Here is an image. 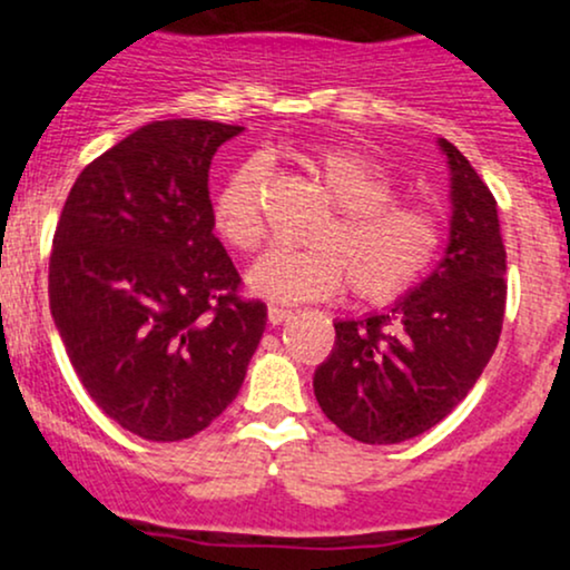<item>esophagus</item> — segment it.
Instances as JSON below:
<instances>
[{
    "label": "esophagus",
    "instance_id": "esophagus-1",
    "mask_svg": "<svg viewBox=\"0 0 570 570\" xmlns=\"http://www.w3.org/2000/svg\"><path fill=\"white\" fill-rule=\"evenodd\" d=\"M289 318H292L289 307H281V305H271V307H267V322H271L273 326L289 322Z\"/></svg>",
    "mask_w": 570,
    "mask_h": 570
}]
</instances>
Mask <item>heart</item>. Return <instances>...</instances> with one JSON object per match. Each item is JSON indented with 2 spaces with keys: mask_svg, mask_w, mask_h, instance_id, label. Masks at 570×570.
Wrapping results in <instances>:
<instances>
[{
  "mask_svg": "<svg viewBox=\"0 0 570 570\" xmlns=\"http://www.w3.org/2000/svg\"><path fill=\"white\" fill-rule=\"evenodd\" d=\"M299 166L332 206L311 233V248L271 252L248 271V286L278 303H307L348 289L362 303H389L421 284L444 244V222L417 203L399 200L394 176L351 147H318ZM267 168L248 160L227 176L214 200V225L235 252L265 240Z\"/></svg>",
  "mask_w": 570,
  "mask_h": 570,
  "instance_id": "b5f03b06",
  "label": "heart"
}]
</instances>
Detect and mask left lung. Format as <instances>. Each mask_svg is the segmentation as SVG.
I'll return each mask as SVG.
<instances>
[{
    "label": "left lung",
    "mask_w": 570,
    "mask_h": 570,
    "mask_svg": "<svg viewBox=\"0 0 570 570\" xmlns=\"http://www.w3.org/2000/svg\"><path fill=\"white\" fill-rule=\"evenodd\" d=\"M453 171L450 244L402 303L337 322L335 351L313 377L324 415L364 444H396L448 417L493 356L507 311L499 208L472 163L440 141Z\"/></svg>",
    "instance_id": "obj_1"
}]
</instances>
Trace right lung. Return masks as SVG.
<instances>
[{"label": "right lung", "instance_id": "obj_1", "mask_svg": "<svg viewBox=\"0 0 570 570\" xmlns=\"http://www.w3.org/2000/svg\"><path fill=\"white\" fill-rule=\"evenodd\" d=\"M240 126L158 120L82 168L58 217L50 311L90 399L141 440H189L222 415L267 305L214 235L208 168Z\"/></svg>", "mask_w": 570, "mask_h": 570}]
</instances>
